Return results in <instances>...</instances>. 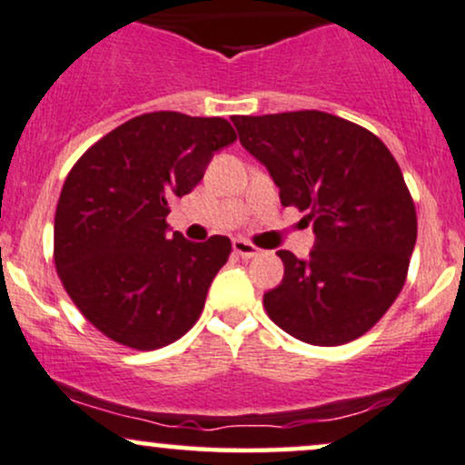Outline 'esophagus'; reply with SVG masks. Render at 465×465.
I'll return each mask as SVG.
<instances>
[{
	"label": "esophagus",
	"instance_id": "34e87169",
	"mask_svg": "<svg viewBox=\"0 0 465 465\" xmlns=\"http://www.w3.org/2000/svg\"><path fill=\"white\" fill-rule=\"evenodd\" d=\"M232 250L237 252L239 256H243V259H252V256H256L261 252L259 248H256L254 243H250L248 239H232Z\"/></svg>",
	"mask_w": 465,
	"mask_h": 465
}]
</instances>
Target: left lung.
I'll list each match as a JSON object with an SVG mask.
<instances>
[{
    "mask_svg": "<svg viewBox=\"0 0 465 465\" xmlns=\"http://www.w3.org/2000/svg\"><path fill=\"white\" fill-rule=\"evenodd\" d=\"M239 141L313 222L302 261L278 250L282 282L263 296L274 324L313 346H341L394 304L407 281L418 217L396 158L379 136L322 111L232 117Z\"/></svg>",
    "mask_w": 465,
    "mask_h": 465,
    "instance_id": "obj_1",
    "label": "left lung"
}]
</instances>
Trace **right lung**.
Listing matches in <instances>:
<instances>
[{"mask_svg":"<svg viewBox=\"0 0 465 465\" xmlns=\"http://www.w3.org/2000/svg\"><path fill=\"white\" fill-rule=\"evenodd\" d=\"M237 141L222 117L145 113L78 158L54 217V263L80 313L108 340L156 351L200 318L231 239L169 234V200L204 176L213 154Z\"/></svg>","mask_w":465,"mask_h":465,"instance_id":"right-lung-1","label":"right lung"}]
</instances>
